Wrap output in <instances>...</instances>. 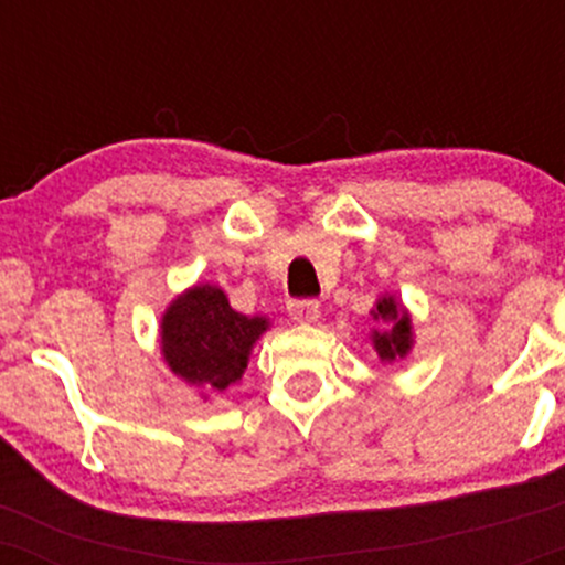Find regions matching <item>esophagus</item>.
Segmentation results:
<instances>
[{
  "instance_id": "1",
  "label": "esophagus",
  "mask_w": 565,
  "mask_h": 565,
  "mask_svg": "<svg viewBox=\"0 0 565 565\" xmlns=\"http://www.w3.org/2000/svg\"><path fill=\"white\" fill-rule=\"evenodd\" d=\"M321 305H319V300H289V305H287V310H289V316L295 321H300V323H310V321H316L319 319V313H321Z\"/></svg>"
}]
</instances>
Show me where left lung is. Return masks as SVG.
I'll return each mask as SVG.
<instances>
[{
  "label": "left lung",
  "mask_w": 565,
  "mask_h": 565,
  "mask_svg": "<svg viewBox=\"0 0 565 565\" xmlns=\"http://www.w3.org/2000/svg\"><path fill=\"white\" fill-rule=\"evenodd\" d=\"M374 319L391 321L393 327L387 332H374V348H377L382 361L404 359L408 345H412V327H408V316L395 305L391 297H382L377 302V313Z\"/></svg>",
  "instance_id": "left-lung-1"
}]
</instances>
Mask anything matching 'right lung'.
<instances>
[{"instance_id":"add662e5","label":"right lung","mask_w":565,"mask_h":565,"mask_svg":"<svg viewBox=\"0 0 565 565\" xmlns=\"http://www.w3.org/2000/svg\"><path fill=\"white\" fill-rule=\"evenodd\" d=\"M268 329L265 319L236 313L217 287H196L172 302L161 323V350L178 377L206 391L242 380L249 350Z\"/></svg>"}]
</instances>
